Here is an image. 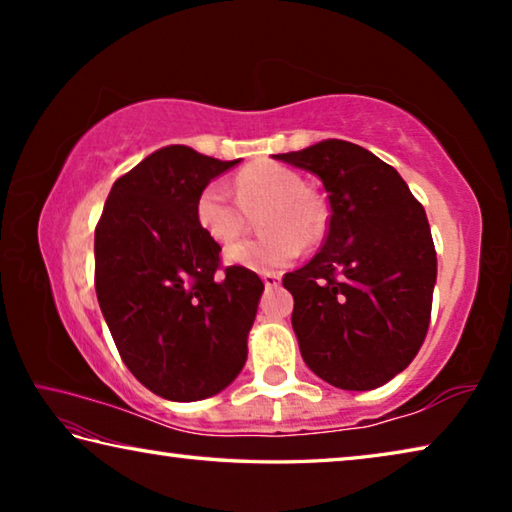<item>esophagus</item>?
<instances>
[{"label": "esophagus", "mask_w": 512, "mask_h": 512, "mask_svg": "<svg viewBox=\"0 0 512 512\" xmlns=\"http://www.w3.org/2000/svg\"><path fill=\"white\" fill-rule=\"evenodd\" d=\"M262 280L266 289H275L277 284H280V273H264Z\"/></svg>", "instance_id": "1"}]
</instances>
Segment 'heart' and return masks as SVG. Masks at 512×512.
Instances as JSON below:
<instances>
[{
  "label": "heart",
  "mask_w": 512,
  "mask_h": 512,
  "mask_svg": "<svg viewBox=\"0 0 512 512\" xmlns=\"http://www.w3.org/2000/svg\"><path fill=\"white\" fill-rule=\"evenodd\" d=\"M264 209L263 213L261 210ZM259 215L262 239L246 241L225 253L228 264L257 273L289 266L302 246L316 244L325 230V210L296 171L275 162H257L235 178V198L219 180L196 196V223L214 244L228 248L244 235L246 216Z\"/></svg>",
  "instance_id": "heart-1"
}]
</instances>
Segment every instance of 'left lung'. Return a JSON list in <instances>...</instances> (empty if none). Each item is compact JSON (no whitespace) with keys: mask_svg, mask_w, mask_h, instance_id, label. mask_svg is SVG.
I'll use <instances>...</instances> for the list:
<instances>
[{"mask_svg":"<svg viewBox=\"0 0 512 512\" xmlns=\"http://www.w3.org/2000/svg\"><path fill=\"white\" fill-rule=\"evenodd\" d=\"M275 160L323 180V248L282 277L307 366L343 391H372L415 359L427 336L436 248L424 207L391 164L345 140Z\"/></svg>","mask_w":512,"mask_h":512,"instance_id":"8db88e82","label":"left lung"}]
</instances>
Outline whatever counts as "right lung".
Instances as JSON below:
<instances>
[{
	"label": "right lung",
	"instance_id": "right-lung-1",
	"mask_svg": "<svg viewBox=\"0 0 512 512\" xmlns=\"http://www.w3.org/2000/svg\"><path fill=\"white\" fill-rule=\"evenodd\" d=\"M237 162L164 146L115 180L94 230V289L112 341L164 400L212 397L246 363L264 282L223 268L194 214L198 192Z\"/></svg>",
	"mask_w": 512,
	"mask_h": 512
}]
</instances>
